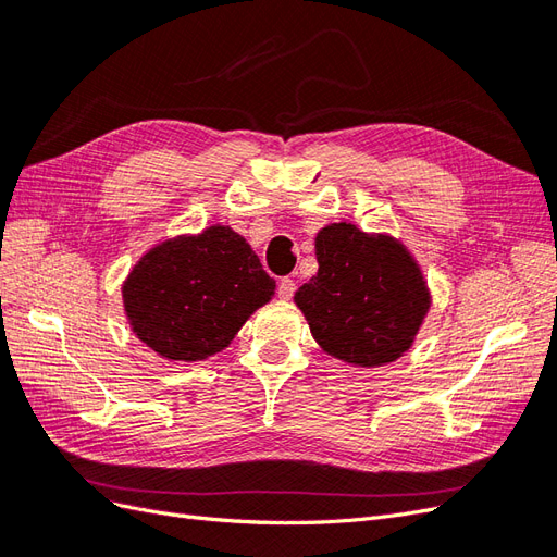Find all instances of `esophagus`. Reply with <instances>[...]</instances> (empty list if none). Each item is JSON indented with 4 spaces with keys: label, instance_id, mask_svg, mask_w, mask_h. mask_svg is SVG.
<instances>
[{
    "label": "esophagus",
    "instance_id": "34e87169",
    "mask_svg": "<svg viewBox=\"0 0 557 557\" xmlns=\"http://www.w3.org/2000/svg\"><path fill=\"white\" fill-rule=\"evenodd\" d=\"M295 290H297V283L293 278L285 276L278 281V297L281 299H290L295 295Z\"/></svg>",
    "mask_w": 557,
    "mask_h": 557
}]
</instances>
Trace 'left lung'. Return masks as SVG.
Masks as SVG:
<instances>
[{
  "instance_id": "1",
  "label": "left lung",
  "mask_w": 557,
  "mask_h": 557,
  "mask_svg": "<svg viewBox=\"0 0 557 557\" xmlns=\"http://www.w3.org/2000/svg\"><path fill=\"white\" fill-rule=\"evenodd\" d=\"M318 274L295 293L313 339L327 356L383 367L407 352L430 309L411 252L387 234L332 223L315 234Z\"/></svg>"
}]
</instances>
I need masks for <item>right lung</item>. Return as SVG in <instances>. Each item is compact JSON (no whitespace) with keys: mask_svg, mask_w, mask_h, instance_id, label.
Returning a JSON list of instances; mask_svg holds the SVG:
<instances>
[{"mask_svg":"<svg viewBox=\"0 0 557 557\" xmlns=\"http://www.w3.org/2000/svg\"><path fill=\"white\" fill-rule=\"evenodd\" d=\"M274 290L276 281L242 234L213 225L150 248L123 283V305L148 348L197 362L227 348Z\"/></svg>","mask_w":557,"mask_h":557,"instance_id":"1","label":"right lung"}]
</instances>
